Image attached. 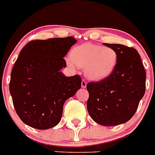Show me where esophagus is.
<instances>
[{"label": "esophagus", "mask_w": 155, "mask_h": 155, "mask_svg": "<svg viewBox=\"0 0 155 155\" xmlns=\"http://www.w3.org/2000/svg\"><path fill=\"white\" fill-rule=\"evenodd\" d=\"M81 86L83 88H86V87H87V82H86L85 79H83V80H82Z\"/></svg>", "instance_id": "obj_1"}]
</instances>
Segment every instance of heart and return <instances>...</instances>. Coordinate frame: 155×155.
I'll use <instances>...</instances> for the list:
<instances>
[{"instance_id": "1", "label": "heart", "mask_w": 155, "mask_h": 155, "mask_svg": "<svg viewBox=\"0 0 155 155\" xmlns=\"http://www.w3.org/2000/svg\"><path fill=\"white\" fill-rule=\"evenodd\" d=\"M67 62L84 68L89 79L100 80L110 76L116 68L118 54L115 48L90 43L77 45L71 51Z\"/></svg>"}]
</instances>
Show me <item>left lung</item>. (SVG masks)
<instances>
[{
	"label": "left lung",
	"instance_id": "1",
	"mask_svg": "<svg viewBox=\"0 0 155 155\" xmlns=\"http://www.w3.org/2000/svg\"><path fill=\"white\" fill-rule=\"evenodd\" d=\"M118 54L116 68L107 77L87 83V107L97 123L112 126L128 122L134 116L145 93L146 72L140 56L134 48L103 44Z\"/></svg>",
	"mask_w": 155,
	"mask_h": 155
}]
</instances>
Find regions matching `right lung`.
<instances>
[{
    "instance_id": "add662e5",
    "label": "right lung",
    "mask_w": 155,
    "mask_h": 155,
    "mask_svg": "<svg viewBox=\"0 0 155 155\" xmlns=\"http://www.w3.org/2000/svg\"><path fill=\"white\" fill-rule=\"evenodd\" d=\"M76 40L72 37L35 40L21 49L11 73L9 91L17 115L38 130L57 126L64 101L81 87L79 75L65 77L60 70Z\"/></svg>"
}]
</instances>
